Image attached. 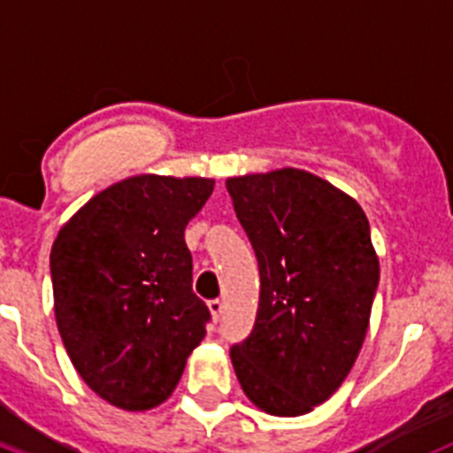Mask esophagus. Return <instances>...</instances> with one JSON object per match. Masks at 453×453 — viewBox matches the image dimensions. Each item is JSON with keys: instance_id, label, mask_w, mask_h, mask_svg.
<instances>
[{"instance_id": "esophagus-1", "label": "esophagus", "mask_w": 453, "mask_h": 453, "mask_svg": "<svg viewBox=\"0 0 453 453\" xmlns=\"http://www.w3.org/2000/svg\"><path fill=\"white\" fill-rule=\"evenodd\" d=\"M208 310H211V315H212V319L218 321L219 317H222V310H224V303L219 301V298H215V301H211L208 303Z\"/></svg>"}]
</instances>
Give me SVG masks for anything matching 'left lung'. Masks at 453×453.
<instances>
[{
    "instance_id": "left-lung-1",
    "label": "left lung",
    "mask_w": 453,
    "mask_h": 453,
    "mask_svg": "<svg viewBox=\"0 0 453 453\" xmlns=\"http://www.w3.org/2000/svg\"><path fill=\"white\" fill-rule=\"evenodd\" d=\"M226 189L261 278L252 334L231 364L259 410L301 417L338 391L364 347L380 282L368 218L301 168L238 175Z\"/></svg>"
}]
</instances>
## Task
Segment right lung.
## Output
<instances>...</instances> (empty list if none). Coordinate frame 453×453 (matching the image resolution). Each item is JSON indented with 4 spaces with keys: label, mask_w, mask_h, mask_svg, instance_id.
<instances>
[{
    "label": "right lung",
    "mask_w": 453,
    "mask_h": 453,
    "mask_svg": "<svg viewBox=\"0 0 453 453\" xmlns=\"http://www.w3.org/2000/svg\"><path fill=\"white\" fill-rule=\"evenodd\" d=\"M212 178L132 175L59 229L50 250L59 335L83 382L111 405L145 412L173 394L205 335L185 226Z\"/></svg>",
    "instance_id": "1"
}]
</instances>
